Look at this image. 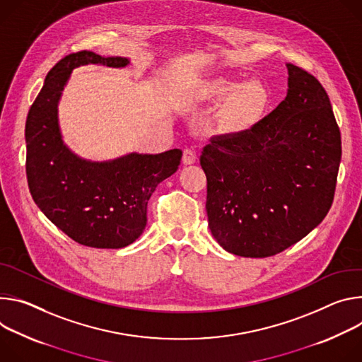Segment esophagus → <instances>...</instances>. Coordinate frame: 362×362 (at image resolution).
<instances>
[{
	"instance_id": "obj_1",
	"label": "esophagus",
	"mask_w": 362,
	"mask_h": 362,
	"mask_svg": "<svg viewBox=\"0 0 362 362\" xmlns=\"http://www.w3.org/2000/svg\"><path fill=\"white\" fill-rule=\"evenodd\" d=\"M182 163L184 165H192L197 163V153L192 151V149H184V153H182Z\"/></svg>"
}]
</instances>
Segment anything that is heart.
<instances>
[{
	"label": "heart",
	"mask_w": 362,
	"mask_h": 362,
	"mask_svg": "<svg viewBox=\"0 0 362 362\" xmlns=\"http://www.w3.org/2000/svg\"><path fill=\"white\" fill-rule=\"evenodd\" d=\"M202 92L209 99H229L224 109V120L233 131H247L263 117L269 103V90L256 80L238 83L228 78H214L206 82Z\"/></svg>",
	"instance_id": "1"
}]
</instances>
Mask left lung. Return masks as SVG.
I'll return each instance as SVG.
<instances>
[{
    "mask_svg": "<svg viewBox=\"0 0 362 362\" xmlns=\"http://www.w3.org/2000/svg\"><path fill=\"white\" fill-rule=\"evenodd\" d=\"M284 102L252 129L213 136L199 156L209 227L242 257L298 243L328 214L341 163V132L325 89L291 63Z\"/></svg>",
    "mask_w": 362,
    "mask_h": 362,
    "instance_id": "8db88e82",
    "label": "left lung"
}]
</instances>
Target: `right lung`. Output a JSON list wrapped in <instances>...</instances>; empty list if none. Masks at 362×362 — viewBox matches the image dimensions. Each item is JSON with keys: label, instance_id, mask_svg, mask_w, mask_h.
<instances>
[{"label": "right lung", "instance_id": "obj_1", "mask_svg": "<svg viewBox=\"0 0 362 362\" xmlns=\"http://www.w3.org/2000/svg\"><path fill=\"white\" fill-rule=\"evenodd\" d=\"M86 64L125 67L131 60L83 50L49 71L25 122L28 188L37 207L74 242L122 249L144 233L149 198L159 182L177 173L182 151L129 152L107 160L74 153L63 141L59 103L71 71Z\"/></svg>", "mask_w": 362, "mask_h": 362}]
</instances>
